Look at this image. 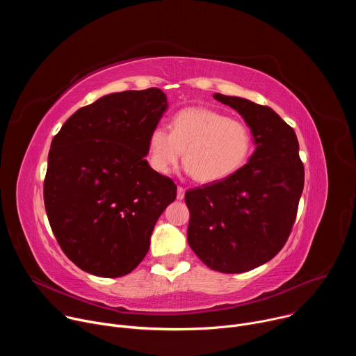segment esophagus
<instances>
[{
	"instance_id": "obj_1",
	"label": "esophagus",
	"mask_w": 356,
	"mask_h": 356,
	"mask_svg": "<svg viewBox=\"0 0 356 356\" xmlns=\"http://www.w3.org/2000/svg\"><path fill=\"white\" fill-rule=\"evenodd\" d=\"M184 193H186V188L179 186L177 187V200H183L184 198Z\"/></svg>"
}]
</instances>
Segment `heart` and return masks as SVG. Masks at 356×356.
<instances>
[{"instance_id": "heart-1", "label": "heart", "mask_w": 356, "mask_h": 356, "mask_svg": "<svg viewBox=\"0 0 356 356\" xmlns=\"http://www.w3.org/2000/svg\"><path fill=\"white\" fill-rule=\"evenodd\" d=\"M253 149L249 127L239 120L202 107L183 108L175 114L170 131L152 129L147 138V161L161 175L172 172L181 152L193 179L202 184L218 183L235 175L248 162Z\"/></svg>"}]
</instances>
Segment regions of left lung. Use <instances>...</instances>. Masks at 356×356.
Returning <instances> with one entry per match:
<instances>
[{
	"label": "left lung",
	"instance_id": "8db88e82",
	"mask_svg": "<svg viewBox=\"0 0 356 356\" xmlns=\"http://www.w3.org/2000/svg\"><path fill=\"white\" fill-rule=\"evenodd\" d=\"M236 110L257 150L231 177L187 190V241L210 269L242 273L275 258L289 239L304 187L294 129L270 107L214 94Z\"/></svg>",
	"mask_w": 356,
	"mask_h": 356
}]
</instances>
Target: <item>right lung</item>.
Instances as JSON below:
<instances>
[{
	"mask_svg": "<svg viewBox=\"0 0 356 356\" xmlns=\"http://www.w3.org/2000/svg\"><path fill=\"white\" fill-rule=\"evenodd\" d=\"M161 88L121 91L77 110L55 135L43 200L65 255L101 277L131 273L175 201V181L147 165V138L166 111Z\"/></svg>",
	"mask_w": 356,
	"mask_h": 356,
	"instance_id": "add662e5",
	"label": "right lung"
}]
</instances>
